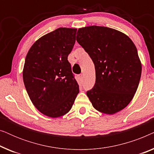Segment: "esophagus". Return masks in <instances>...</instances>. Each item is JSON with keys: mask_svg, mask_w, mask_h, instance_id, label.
Here are the masks:
<instances>
[{"mask_svg": "<svg viewBox=\"0 0 154 154\" xmlns=\"http://www.w3.org/2000/svg\"><path fill=\"white\" fill-rule=\"evenodd\" d=\"M79 77H80V79H81V81H83V74H80Z\"/></svg>", "mask_w": 154, "mask_h": 154, "instance_id": "obj_1", "label": "esophagus"}]
</instances>
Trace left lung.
I'll use <instances>...</instances> for the list:
<instances>
[{"label": "left lung", "mask_w": 154, "mask_h": 154, "mask_svg": "<svg viewBox=\"0 0 154 154\" xmlns=\"http://www.w3.org/2000/svg\"><path fill=\"white\" fill-rule=\"evenodd\" d=\"M76 41L95 68V83L86 92L92 106L106 114L122 110L133 98L142 73L133 42L119 31L98 26L79 29Z\"/></svg>", "instance_id": "8db88e82"}]
</instances>
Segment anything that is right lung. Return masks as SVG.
I'll return each mask as SVG.
<instances>
[{
	"label": "right lung",
	"instance_id": "obj_1",
	"mask_svg": "<svg viewBox=\"0 0 154 154\" xmlns=\"http://www.w3.org/2000/svg\"><path fill=\"white\" fill-rule=\"evenodd\" d=\"M76 29L59 28L39 38L25 59L23 81L40 112L57 118L70 111L79 85L68 55L75 42Z\"/></svg>",
	"mask_w": 154,
	"mask_h": 154
}]
</instances>
